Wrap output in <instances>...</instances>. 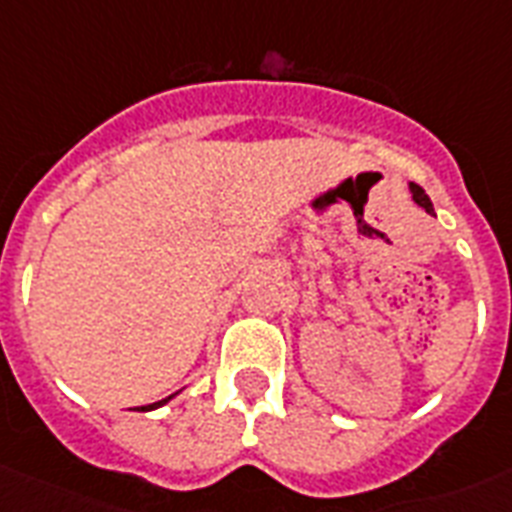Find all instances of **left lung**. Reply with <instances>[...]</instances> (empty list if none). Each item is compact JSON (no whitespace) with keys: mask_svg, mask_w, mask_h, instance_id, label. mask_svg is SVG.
<instances>
[{"mask_svg":"<svg viewBox=\"0 0 512 512\" xmlns=\"http://www.w3.org/2000/svg\"><path fill=\"white\" fill-rule=\"evenodd\" d=\"M409 191H412V199L417 201V204H420V207L433 209V204H430V199H428V193L422 191L420 185H417V183H409Z\"/></svg>","mask_w":512,"mask_h":512,"instance_id":"left-lung-1","label":"left lung"}]
</instances>
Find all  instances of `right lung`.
Returning a JSON list of instances; mask_svg holds the SVG:
<instances>
[{"instance_id":"right-lung-1","label":"right lung","mask_w":512,"mask_h":512,"mask_svg":"<svg viewBox=\"0 0 512 512\" xmlns=\"http://www.w3.org/2000/svg\"><path fill=\"white\" fill-rule=\"evenodd\" d=\"M177 393H172V396H167V398H162V401H156V404H151V406H140V409H146V412H151V409H159V406H164L167 404V401H170V398H175Z\"/></svg>"}]
</instances>
